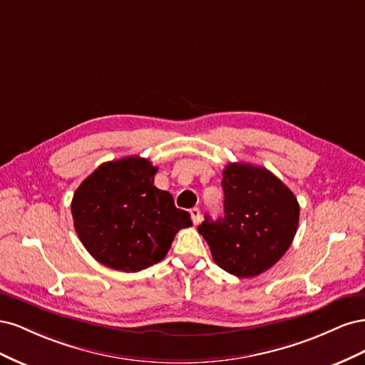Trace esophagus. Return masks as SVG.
<instances>
[{
  "label": "esophagus",
  "instance_id": "1",
  "mask_svg": "<svg viewBox=\"0 0 365 365\" xmlns=\"http://www.w3.org/2000/svg\"><path fill=\"white\" fill-rule=\"evenodd\" d=\"M190 216H192V220H193L195 225H197V224L201 222V210L197 208V207L190 210Z\"/></svg>",
  "mask_w": 365,
  "mask_h": 365
}]
</instances>
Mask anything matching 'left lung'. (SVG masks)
Returning a JSON list of instances; mask_svg holds the SVG:
<instances>
[{"instance_id": "8db88e82", "label": "left lung", "mask_w": 365, "mask_h": 365, "mask_svg": "<svg viewBox=\"0 0 365 365\" xmlns=\"http://www.w3.org/2000/svg\"><path fill=\"white\" fill-rule=\"evenodd\" d=\"M224 213L205 216L197 231L217 267L240 279L256 277L277 263L297 233L300 205L268 169L230 163L222 172Z\"/></svg>"}]
</instances>
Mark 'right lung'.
<instances>
[{
	"label": "right lung",
	"instance_id": "right-lung-1",
	"mask_svg": "<svg viewBox=\"0 0 365 365\" xmlns=\"http://www.w3.org/2000/svg\"><path fill=\"white\" fill-rule=\"evenodd\" d=\"M158 168L146 158L108 161L77 187L71 201L76 233L105 267L137 272L165 257L175 235L192 227L173 196L153 185Z\"/></svg>",
	"mask_w": 365,
	"mask_h": 365
}]
</instances>
